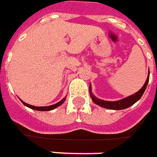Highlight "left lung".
Returning <instances> with one entry per match:
<instances>
[{
  "mask_svg": "<svg viewBox=\"0 0 157 157\" xmlns=\"http://www.w3.org/2000/svg\"><path fill=\"white\" fill-rule=\"evenodd\" d=\"M149 77H150V71H149V73H148L147 78H146L145 83H144L143 87L141 88L140 90L136 92V93H134V94H132V95H129L128 97H125V98L119 100V101H104V100L95 97L94 94H92L90 84V94L92 101L96 105H100L101 107H104V108L106 109H111V110H123V109H126L131 106L132 105H134L135 102H137L141 98V96L143 95L145 89L147 87L148 82H149Z\"/></svg>",
  "mask_w": 157,
  "mask_h": 157,
  "instance_id": "8db88e82",
  "label": "left lung"
}]
</instances>
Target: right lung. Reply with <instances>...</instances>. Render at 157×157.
Returning a JSON list of instances; mask_svg holds the SVG:
<instances>
[{"label": "right lung", "instance_id": "1", "mask_svg": "<svg viewBox=\"0 0 157 157\" xmlns=\"http://www.w3.org/2000/svg\"><path fill=\"white\" fill-rule=\"evenodd\" d=\"M65 100H66V97H64V98L62 100V101H60L59 102L57 103H56L54 105H48V106H34V105H29V104H27L26 102L23 101L22 100H21V101L23 103V105H26L27 107H29V108L33 109V110H35V111H40V112H45V111H52L53 109H56V107H58L60 105L63 104V102L65 101Z\"/></svg>", "mask_w": 157, "mask_h": 157}]
</instances>
